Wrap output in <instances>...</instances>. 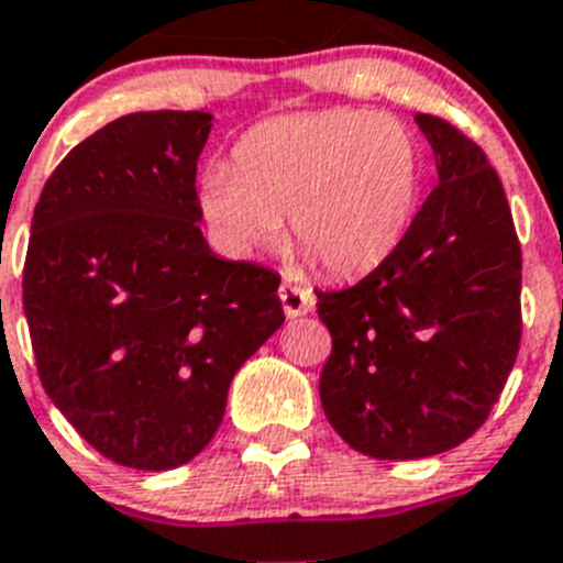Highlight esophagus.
Here are the masks:
<instances>
[{"instance_id":"obj_1","label":"esophagus","mask_w":563,"mask_h":563,"mask_svg":"<svg viewBox=\"0 0 563 563\" xmlns=\"http://www.w3.org/2000/svg\"><path fill=\"white\" fill-rule=\"evenodd\" d=\"M280 302L286 317H302V313H308L313 308V291L311 288L294 286V283H283Z\"/></svg>"}]
</instances>
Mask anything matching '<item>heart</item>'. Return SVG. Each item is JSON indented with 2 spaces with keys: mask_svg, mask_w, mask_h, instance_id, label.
<instances>
[{
  "mask_svg": "<svg viewBox=\"0 0 563 563\" xmlns=\"http://www.w3.org/2000/svg\"><path fill=\"white\" fill-rule=\"evenodd\" d=\"M423 185L407 123L333 109L261 123L232 151V174L201 181V212L238 252L272 244L288 219L297 250L331 277H362L404 244Z\"/></svg>",
  "mask_w": 563,
  "mask_h": 563,
  "instance_id": "b5f03b06",
  "label": "heart"
}]
</instances>
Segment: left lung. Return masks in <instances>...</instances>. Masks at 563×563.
<instances>
[{"mask_svg":"<svg viewBox=\"0 0 563 563\" xmlns=\"http://www.w3.org/2000/svg\"><path fill=\"white\" fill-rule=\"evenodd\" d=\"M438 185L393 257L317 291L325 418L376 460L449 452L488 420L521 342V246L505 187L457 125L415 114Z\"/></svg>","mask_w":563,"mask_h":563,"instance_id":"1","label":"left lung"}]
</instances>
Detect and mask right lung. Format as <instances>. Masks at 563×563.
<instances>
[{"instance_id":"right-lung-1","label":"right lung","mask_w":563,"mask_h":563,"mask_svg":"<svg viewBox=\"0 0 563 563\" xmlns=\"http://www.w3.org/2000/svg\"><path fill=\"white\" fill-rule=\"evenodd\" d=\"M207 111H134L75 145L42 190L22 302L35 367L106 460L185 465L212 440L238 367L283 325L280 275L201 235Z\"/></svg>"}]
</instances>
